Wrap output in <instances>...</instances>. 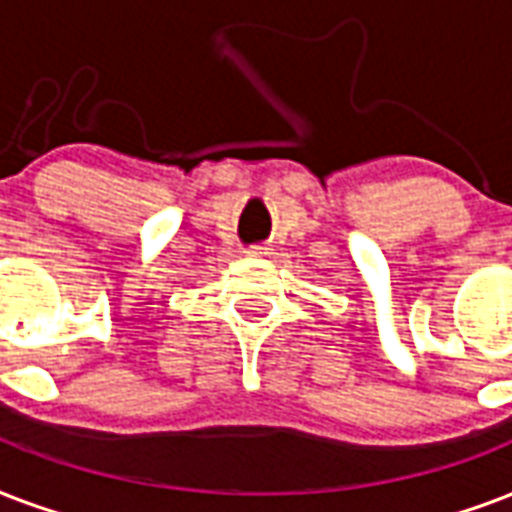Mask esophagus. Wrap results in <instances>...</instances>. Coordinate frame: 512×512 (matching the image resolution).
Listing matches in <instances>:
<instances>
[{"instance_id": "esophagus-1", "label": "esophagus", "mask_w": 512, "mask_h": 512, "mask_svg": "<svg viewBox=\"0 0 512 512\" xmlns=\"http://www.w3.org/2000/svg\"><path fill=\"white\" fill-rule=\"evenodd\" d=\"M248 253H251V256H267L269 248L267 245H253V248H248Z\"/></svg>"}]
</instances>
